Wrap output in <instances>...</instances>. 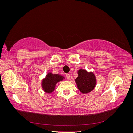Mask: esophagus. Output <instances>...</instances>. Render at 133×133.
Here are the masks:
<instances>
[{
  "label": "esophagus",
  "mask_w": 133,
  "mask_h": 133,
  "mask_svg": "<svg viewBox=\"0 0 133 133\" xmlns=\"http://www.w3.org/2000/svg\"><path fill=\"white\" fill-rule=\"evenodd\" d=\"M66 77L68 80H69L70 79V74H66Z\"/></svg>",
  "instance_id": "esophagus-1"
}]
</instances>
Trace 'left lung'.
<instances>
[{
    "instance_id": "1",
    "label": "left lung",
    "mask_w": 133,
    "mask_h": 133,
    "mask_svg": "<svg viewBox=\"0 0 133 133\" xmlns=\"http://www.w3.org/2000/svg\"><path fill=\"white\" fill-rule=\"evenodd\" d=\"M78 76L75 82L78 89L83 94H87L93 90L96 84V77L92 72L80 69L78 71Z\"/></svg>"
}]
</instances>
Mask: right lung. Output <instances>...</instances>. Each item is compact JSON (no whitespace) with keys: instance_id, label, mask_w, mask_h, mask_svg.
Masks as SVG:
<instances>
[{"instance_id":"right-lung-1","label":"right lung","mask_w":133,"mask_h":133,"mask_svg":"<svg viewBox=\"0 0 133 133\" xmlns=\"http://www.w3.org/2000/svg\"><path fill=\"white\" fill-rule=\"evenodd\" d=\"M65 78L63 76L59 74H53L49 72L45 76V78L42 80V87L43 90L46 93L50 94L53 92L55 88L56 84L60 81H62Z\"/></svg>"}]
</instances>
